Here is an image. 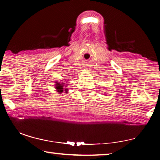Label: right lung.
I'll use <instances>...</instances> for the list:
<instances>
[{
    "label": "right lung",
    "mask_w": 160,
    "mask_h": 160,
    "mask_svg": "<svg viewBox=\"0 0 160 160\" xmlns=\"http://www.w3.org/2000/svg\"><path fill=\"white\" fill-rule=\"evenodd\" d=\"M57 84H58V85H56V90H57V91H58V92H63V86L64 85H59V83H57ZM66 91V90H65Z\"/></svg>",
    "instance_id": "1"
}]
</instances>
